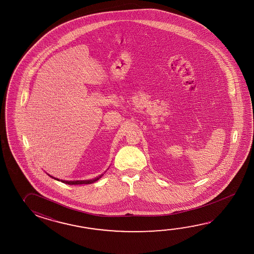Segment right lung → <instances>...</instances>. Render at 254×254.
<instances>
[{"mask_svg":"<svg viewBox=\"0 0 254 254\" xmlns=\"http://www.w3.org/2000/svg\"><path fill=\"white\" fill-rule=\"evenodd\" d=\"M51 177H53V176H51ZM102 177V175L101 176H99L97 178L92 179V180H87V181H63L62 180V183H64V184H70V185H78V184H92V183H94V182H96L97 180L101 178ZM54 178V177H53ZM56 180H58V179H56ZM60 181V180H58Z\"/></svg>","mask_w":254,"mask_h":254,"instance_id":"right-lung-1","label":"right lung"}]
</instances>
